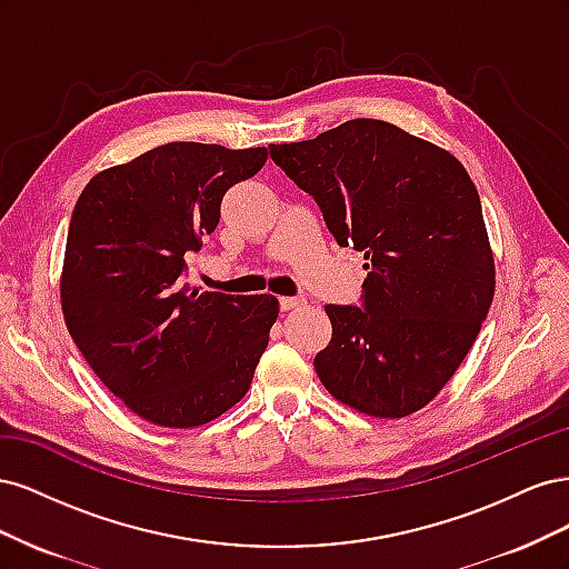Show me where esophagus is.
<instances>
[{
	"instance_id": "esophagus-1",
	"label": "esophagus",
	"mask_w": 569,
	"mask_h": 569,
	"mask_svg": "<svg viewBox=\"0 0 569 569\" xmlns=\"http://www.w3.org/2000/svg\"><path fill=\"white\" fill-rule=\"evenodd\" d=\"M303 303H306L303 297H280V308H282V311H295V308H299Z\"/></svg>"
}]
</instances>
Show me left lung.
Wrapping results in <instances>:
<instances>
[{
  "label": "left lung",
  "instance_id": "left-lung-1",
  "mask_svg": "<svg viewBox=\"0 0 569 569\" xmlns=\"http://www.w3.org/2000/svg\"><path fill=\"white\" fill-rule=\"evenodd\" d=\"M270 159L320 206L339 247L363 251V306H325L332 339L313 366L337 401L406 418L451 380L493 301L477 189L449 151L356 118Z\"/></svg>",
  "mask_w": 569,
  "mask_h": 569
}]
</instances>
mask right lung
<instances>
[{
    "mask_svg": "<svg viewBox=\"0 0 569 569\" xmlns=\"http://www.w3.org/2000/svg\"><path fill=\"white\" fill-rule=\"evenodd\" d=\"M268 149L170 142L97 173L66 239L68 332L107 389L161 427H199L249 391L280 303L199 291L182 274L220 201Z\"/></svg>",
    "mask_w": 569,
    "mask_h": 569,
    "instance_id": "obj_1",
    "label": "right lung"
}]
</instances>
